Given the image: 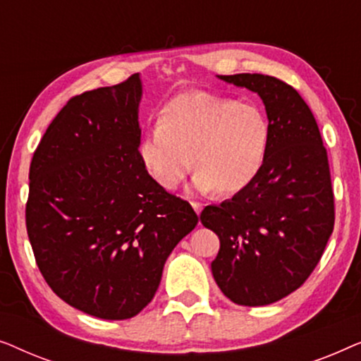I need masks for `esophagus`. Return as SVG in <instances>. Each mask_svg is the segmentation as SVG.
<instances>
[{
    "label": "esophagus",
    "instance_id": "1",
    "mask_svg": "<svg viewBox=\"0 0 361 361\" xmlns=\"http://www.w3.org/2000/svg\"><path fill=\"white\" fill-rule=\"evenodd\" d=\"M190 204H192V207H194V210L197 212V215H199L200 212H202V204H200V202H190Z\"/></svg>",
    "mask_w": 361,
    "mask_h": 361
}]
</instances>
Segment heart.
<instances>
[{
    "mask_svg": "<svg viewBox=\"0 0 361 361\" xmlns=\"http://www.w3.org/2000/svg\"><path fill=\"white\" fill-rule=\"evenodd\" d=\"M269 145V123L253 103L214 93H189L172 100L159 123L142 137L141 159L157 184L176 189L189 174L194 187L235 194L258 174Z\"/></svg>",
    "mask_w": 361,
    "mask_h": 361,
    "instance_id": "b5f03b06",
    "label": "heart"
}]
</instances>
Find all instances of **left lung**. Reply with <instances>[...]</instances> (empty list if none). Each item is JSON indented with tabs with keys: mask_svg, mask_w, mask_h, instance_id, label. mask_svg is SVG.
Returning <instances> with one entry per match:
<instances>
[{
	"mask_svg": "<svg viewBox=\"0 0 361 361\" xmlns=\"http://www.w3.org/2000/svg\"><path fill=\"white\" fill-rule=\"evenodd\" d=\"M219 78L261 97L269 145L245 189L202 210V225L220 238L212 274L231 302L268 305L307 281L334 231L327 149L307 103L286 82L261 73Z\"/></svg>",
	"mask_w": 361,
	"mask_h": 361,
	"instance_id": "obj_1",
	"label": "left lung"
}]
</instances>
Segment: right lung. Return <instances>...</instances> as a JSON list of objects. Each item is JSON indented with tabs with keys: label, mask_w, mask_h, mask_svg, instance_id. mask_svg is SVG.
<instances>
[{
	"label": "right lung",
	"mask_w": 361,
	"mask_h": 361,
	"mask_svg": "<svg viewBox=\"0 0 361 361\" xmlns=\"http://www.w3.org/2000/svg\"><path fill=\"white\" fill-rule=\"evenodd\" d=\"M140 75L72 97L29 167L26 228L54 293L82 312L131 319L154 298L176 245L199 216L140 154Z\"/></svg>",
	"instance_id": "right-lung-1"
}]
</instances>
